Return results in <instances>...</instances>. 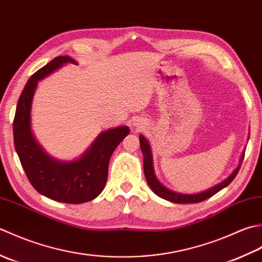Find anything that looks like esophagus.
Returning a JSON list of instances; mask_svg holds the SVG:
<instances>
[{"instance_id":"34e87169","label":"esophagus","mask_w":262,"mask_h":262,"mask_svg":"<svg viewBox=\"0 0 262 262\" xmlns=\"http://www.w3.org/2000/svg\"><path fill=\"white\" fill-rule=\"evenodd\" d=\"M135 126H137V127H142V124L140 123V122H135Z\"/></svg>"}]
</instances>
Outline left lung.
Returning a JSON list of instances; mask_svg holds the SVG:
<instances>
[{"label":"left lung","mask_w":262,"mask_h":262,"mask_svg":"<svg viewBox=\"0 0 262 262\" xmlns=\"http://www.w3.org/2000/svg\"><path fill=\"white\" fill-rule=\"evenodd\" d=\"M140 139V147H141V151L143 155V170H145V176L146 180L150 186L151 190L156 193L158 196L161 198L168 200L170 202H174V204H196V202H201L208 198H210L213 194H216L218 191H221L222 189L225 188L229 183L232 182L234 178L237 175L239 167H241V164L243 162L244 158V154L242 155L241 162H239V165L236 167V169L228 176L226 180H224L223 182L220 184H217L215 186H212L209 190L200 192V193H195V194H183V193H178V192H174L172 190L167 189L166 186H164L159 181L157 180L156 175H155L154 172V166H152V156H151V149L149 143L147 141V139L140 135L139 137Z\"/></svg>","instance_id":"left-lung-1"}]
</instances>
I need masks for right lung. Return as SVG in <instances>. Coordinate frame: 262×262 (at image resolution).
<instances>
[{"instance_id": "1", "label": "right lung", "mask_w": 262, "mask_h": 262, "mask_svg": "<svg viewBox=\"0 0 262 262\" xmlns=\"http://www.w3.org/2000/svg\"><path fill=\"white\" fill-rule=\"evenodd\" d=\"M66 63L77 64L67 55L57 56L30 77L15 110L13 139L15 151L31 185L52 200L77 205L95 199L103 191L112 154L130 130L123 125L100 133L92 147L77 161L61 162L44 151L31 132V101L38 80Z\"/></svg>"}]
</instances>
